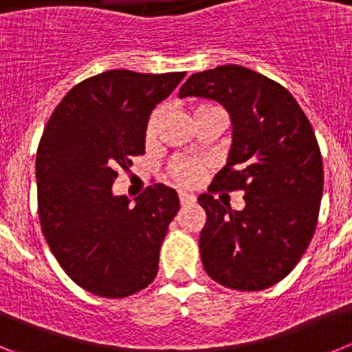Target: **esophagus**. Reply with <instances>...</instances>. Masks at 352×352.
<instances>
[{
  "mask_svg": "<svg viewBox=\"0 0 352 352\" xmlns=\"http://www.w3.org/2000/svg\"><path fill=\"white\" fill-rule=\"evenodd\" d=\"M195 203V197L192 194H185V192H179V204L182 206H190Z\"/></svg>",
  "mask_w": 352,
  "mask_h": 352,
  "instance_id": "1",
  "label": "esophagus"
}]
</instances>
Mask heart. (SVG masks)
I'll return each instance as SVG.
<instances>
[{
  "instance_id": "b5f03b06",
  "label": "heart",
  "mask_w": 352,
  "mask_h": 352,
  "mask_svg": "<svg viewBox=\"0 0 352 352\" xmlns=\"http://www.w3.org/2000/svg\"><path fill=\"white\" fill-rule=\"evenodd\" d=\"M211 107H214V105H210V104L194 105V107H192V116L203 113V111H206V109H211ZM160 118H162L160 109L153 111L151 116L148 118V123H146V129H144V138L148 142L153 141L155 135H157ZM167 173H169L170 178L178 183V185L195 186L201 179L204 178V174H206V164L201 160H192V158H176L174 162H170L169 170H167Z\"/></svg>"
}]
</instances>
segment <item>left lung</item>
I'll use <instances>...</instances> for the list:
<instances>
[{
  "label": "left lung",
  "mask_w": 352,
  "mask_h": 352,
  "mask_svg": "<svg viewBox=\"0 0 352 352\" xmlns=\"http://www.w3.org/2000/svg\"><path fill=\"white\" fill-rule=\"evenodd\" d=\"M179 96L227 109L232 144L223 169L199 195L206 211L199 247L208 275L236 291H261L296 266L316 232L322 157L309 118L275 80L239 65L194 74ZM243 190L245 208H226L211 191Z\"/></svg>",
  "instance_id": "1"
}]
</instances>
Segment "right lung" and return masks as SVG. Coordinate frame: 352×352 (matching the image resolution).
Listing matches in <instances>:
<instances>
[{"instance_id": "add662e5", "label": "right lung", "mask_w": 352, "mask_h": 352, "mask_svg": "<svg viewBox=\"0 0 352 352\" xmlns=\"http://www.w3.org/2000/svg\"><path fill=\"white\" fill-rule=\"evenodd\" d=\"M185 72L107 70L82 80L54 109L36 151L42 232L72 280L102 298L148 287L178 213V194L148 186L130 206L113 194L118 169L144 155V129Z\"/></svg>"}]
</instances>
